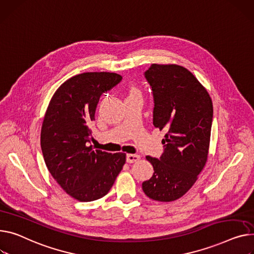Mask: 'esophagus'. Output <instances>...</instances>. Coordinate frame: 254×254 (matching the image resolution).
<instances>
[{
    "label": "esophagus",
    "mask_w": 254,
    "mask_h": 254,
    "mask_svg": "<svg viewBox=\"0 0 254 254\" xmlns=\"http://www.w3.org/2000/svg\"><path fill=\"white\" fill-rule=\"evenodd\" d=\"M140 155L138 154H127V163H133L140 160Z\"/></svg>",
    "instance_id": "obj_1"
}]
</instances>
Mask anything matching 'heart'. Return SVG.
<instances>
[{
  "mask_svg": "<svg viewBox=\"0 0 254 254\" xmlns=\"http://www.w3.org/2000/svg\"><path fill=\"white\" fill-rule=\"evenodd\" d=\"M129 94L128 95H131V94H137L138 93V91L134 89V88H131V89H129V92H128Z\"/></svg>",
  "mask_w": 254,
  "mask_h": 254,
  "instance_id": "obj_1",
  "label": "heart"
}]
</instances>
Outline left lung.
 Here are the masks:
<instances>
[{"label":"left lung","instance_id":"obj_1","mask_svg":"<svg viewBox=\"0 0 254 254\" xmlns=\"http://www.w3.org/2000/svg\"><path fill=\"white\" fill-rule=\"evenodd\" d=\"M145 76L153 91V125L167 132L160 159L146 156L154 174L142 188L150 199L171 202L193 187L206 164L212 101L196 76L181 65L152 64Z\"/></svg>","mask_w":254,"mask_h":254}]
</instances>
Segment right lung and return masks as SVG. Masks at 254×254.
<instances>
[{
    "label": "right lung",
    "instance_id": "obj_1",
    "mask_svg": "<svg viewBox=\"0 0 254 254\" xmlns=\"http://www.w3.org/2000/svg\"><path fill=\"white\" fill-rule=\"evenodd\" d=\"M114 72H83L65 80L50 100L41 130V147L50 174L72 198L104 197L123 170L126 153H107L89 145L90 124L100 96L122 80Z\"/></svg>",
    "mask_w": 254,
    "mask_h": 254
}]
</instances>
